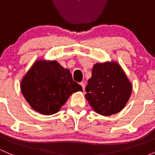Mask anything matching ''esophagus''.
I'll list each match as a JSON object with an SVG mask.
<instances>
[{"mask_svg":"<svg viewBox=\"0 0 155 155\" xmlns=\"http://www.w3.org/2000/svg\"><path fill=\"white\" fill-rule=\"evenodd\" d=\"M81 84V86H82V88H83V90H85V84H84V82H81V84Z\"/></svg>","mask_w":155,"mask_h":155,"instance_id":"obj_1","label":"esophagus"}]
</instances>
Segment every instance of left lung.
Instances as JSON below:
<instances>
[{
	"instance_id": "left-lung-1",
	"label": "left lung",
	"mask_w": 155,
	"mask_h": 155,
	"mask_svg": "<svg viewBox=\"0 0 155 155\" xmlns=\"http://www.w3.org/2000/svg\"><path fill=\"white\" fill-rule=\"evenodd\" d=\"M85 97L94 111L104 116L120 112L130 98L132 85L117 61L97 63L86 86Z\"/></svg>"
}]
</instances>
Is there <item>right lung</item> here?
<instances>
[{
	"label": "right lung",
	"mask_w": 155,
	"mask_h": 155,
	"mask_svg": "<svg viewBox=\"0 0 155 155\" xmlns=\"http://www.w3.org/2000/svg\"><path fill=\"white\" fill-rule=\"evenodd\" d=\"M21 90L35 111L51 115L60 111L72 93L83 89L73 81L69 69L58 61L39 59L23 77Z\"/></svg>",
	"instance_id": "add662e5"
}]
</instances>
